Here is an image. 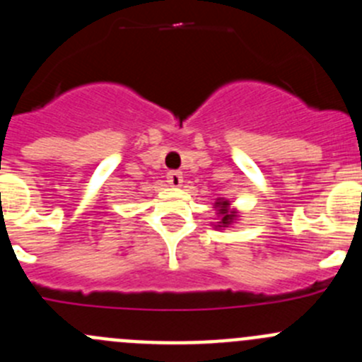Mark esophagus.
Returning <instances> with one entry per match:
<instances>
[{
	"instance_id": "esophagus-1",
	"label": "esophagus",
	"mask_w": 362,
	"mask_h": 362,
	"mask_svg": "<svg viewBox=\"0 0 362 362\" xmlns=\"http://www.w3.org/2000/svg\"><path fill=\"white\" fill-rule=\"evenodd\" d=\"M166 178H168V184H170L171 187H180L182 182H184V177H182L180 171H170Z\"/></svg>"
}]
</instances>
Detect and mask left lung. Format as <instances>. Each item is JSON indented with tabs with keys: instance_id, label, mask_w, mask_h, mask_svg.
I'll return each mask as SVG.
<instances>
[{
	"instance_id": "obj_1",
	"label": "left lung",
	"mask_w": 362,
	"mask_h": 362,
	"mask_svg": "<svg viewBox=\"0 0 362 362\" xmlns=\"http://www.w3.org/2000/svg\"><path fill=\"white\" fill-rule=\"evenodd\" d=\"M215 211H217V217L218 222H215L214 228L215 229H226V228H231L240 217V211L236 208L231 206V202L224 198H217V202L214 204Z\"/></svg>"
}]
</instances>
